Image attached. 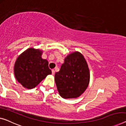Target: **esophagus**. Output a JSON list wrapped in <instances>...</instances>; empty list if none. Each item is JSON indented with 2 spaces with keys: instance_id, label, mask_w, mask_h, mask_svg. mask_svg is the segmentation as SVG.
<instances>
[{
  "instance_id": "esophagus-1",
  "label": "esophagus",
  "mask_w": 126,
  "mask_h": 126,
  "mask_svg": "<svg viewBox=\"0 0 126 126\" xmlns=\"http://www.w3.org/2000/svg\"><path fill=\"white\" fill-rule=\"evenodd\" d=\"M51 71H52V75H54L55 74V70H54V69H52Z\"/></svg>"
}]
</instances>
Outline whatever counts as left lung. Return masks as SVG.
<instances>
[{"mask_svg":"<svg viewBox=\"0 0 126 126\" xmlns=\"http://www.w3.org/2000/svg\"><path fill=\"white\" fill-rule=\"evenodd\" d=\"M90 72L85 58L75 51L64 58L59 72L55 74V81L60 95L64 99L80 97L88 87Z\"/></svg>","mask_w":126,"mask_h":126,"instance_id":"left-lung-1","label":"left lung"}]
</instances>
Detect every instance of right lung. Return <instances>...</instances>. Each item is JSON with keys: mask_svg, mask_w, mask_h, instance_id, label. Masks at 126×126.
Listing matches in <instances>:
<instances>
[{"mask_svg": "<svg viewBox=\"0 0 126 126\" xmlns=\"http://www.w3.org/2000/svg\"><path fill=\"white\" fill-rule=\"evenodd\" d=\"M42 52V50L31 47L17 58L14 65L15 76L24 88L33 89L51 74L48 61L41 57Z\"/></svg>", "mask_w": 126, "mask_h": 126, "instance_id": "right-lung-1", "label": "right lung"}]
</instances>
